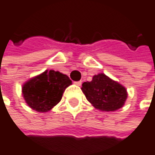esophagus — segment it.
<instances>
[{
  "label": "esophagus",
  "mask_w": 155,
  "mask_h": 155,
  "mask_svg": "<svg viewBox=\"0 0 155 155\" xmlns=\"http://www.w3.org/2000/svg\"><path fill=\"white\" fill-rule=\"evenodd\" d=\"M74 84H75V85H77V86H81V81H75V82H74Z\"/></svg>",
  "instance_id": "1"
}]
</instances>
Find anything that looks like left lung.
<instances>
[{
    "label": "left lung",
    "instance_id": "1",
    "mask_svg": "<svg viewBox=\"0 0 155 155\" xmlns=\"http://www.w3.org/2000/svg\"><path fill=\"white\" fill-rule=\"evenodd\" d=\"M81 91L92 106L101 111L119 109L127 98L126 88L104 74L94 75L91 81L83 82Z\"/></svg>",
    "mask_w": 155,
    "mask_h": 155
}]
</instances>
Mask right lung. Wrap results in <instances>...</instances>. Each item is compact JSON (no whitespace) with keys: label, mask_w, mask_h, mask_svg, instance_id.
<instances>
[{"label":"right lung","mask_w":155,"mask_h":155,"mask_svg":"<svg viewBox=\"0 0 155 155\" xmlns=\"http://www.w3.org/2000/svg\"><path fill=\"white\" fill-rule=\"evenodd\" d=\"M71 84L67 75L47 70L23 84L22 95L29 108L38 112H47L59 103L64 90Z\"/></svg>","instance_id":"add662e5"}]
</instances>
